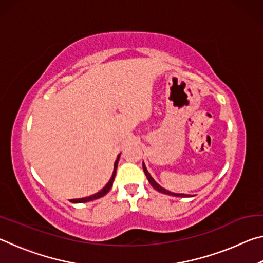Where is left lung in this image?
I'll use <instances>...</instances> for the list:
<instances>
[{
	"label": "left lung",
	"instance_id": "8db88e82",
	"mask_svg": "<svg viewBox=\"0 0 263 263\" xmlns=\"http://www.w3.org/2000/svg\"><path fill=\"white\" fill-rule=\"evenodd\" d=\"M142 169H144V172H145V175H146V177H147V180H148V182H149V183H151V185H152L155 190H158L159 193H162V194H166V195H172V196H177V197H189V195H185V194H175V193H171V191H169V190H166V189H164V188H162V186L160 185V184H158L157 182L154 181L153 177L151 176V174H149V173H148L147 168H146V166H145V163H144V162H142Z\"/></svg>",
	"mask_w": 263,
	"mask_h": 263
}]
</instances>
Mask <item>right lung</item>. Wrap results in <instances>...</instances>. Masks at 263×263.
Wrapping results in <instances>:
<instances>
[{
	"label": "right lung",
	"mask_w": 263,
	"mask_h": 263,
	"mask_svg": "<svg viewBox=\"0 0 263 263\" xmlns=\"http://www.w3.org/2000/svg\"><path fill=\"white\" fill-rule=\"evenodd\" d=\"M121 155V154H119ZM119 155L117 157V160L115 161V164H114V173H112V176H111L110 181L106 183V185L104 186L103 189L100 190L99 193H96L94 195L91 196H88V197H84V198H77V199H70V202L72 203H84V202H89V201H94V199H97L100 197H103L104 195H106L109 193V190L111 189V186H112V183H114V180H115V176H116V169H117V164H118V160H119Z\"/></svg>",
	"instance_id": "right-lung-1"
}]
</instances>
